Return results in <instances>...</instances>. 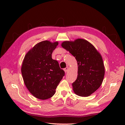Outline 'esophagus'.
I'll return each instance as SVG.
<instances>
[{
    "label": "esophagus",
    "mask_w": 125,
    "mask_h": 125,
    "mask_svg": "<svg viewBox=\"0 0 125 125\" xmlns=\"http://www.w3.org/2000/svg\"><path fill=\"white\" fill-rule=\"evenodd\" d=\"M68 70H69V68L68 67H66L64 69V70L65 71V73H67Z\"/></svg>",
    "instance_id": "obj_1"
}]
</instances>
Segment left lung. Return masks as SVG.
I'll use <instances>...</instances> for the list:
<instances>
[{
    "label": "left lung",
    "mask_w": 125,
    "mask_h": 125,
    "mask_svg": "<svg viewBox=\"0 0 125 125\" xmlns=\"http://www.w3.org/2000/svg\"><path fill=\"white\" fill-rule=\"evenodd\" d=\"M62 47L75 57L78 76L73 83V90L79 96H89L99 88L105 75L102 57L92 44L85 40L64 41Z\"/></svg>",
    "instance_id": "left-lung-1"
}]
</instances>
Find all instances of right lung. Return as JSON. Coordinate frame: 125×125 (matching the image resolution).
Returning <instances> with one entry per match:
<instances>
[{"instance_id": "1", "label": "right lung", "mask_w": 125, "mask_h": 125, "mask_svg": "<svg viewBox=\"0 0 125 125\" xmlns=\"http://www.w3.org/2000/svg\"><path fill=\"white\" fill-rule=\"evenodd\" d=\"M57 42L42 41L29 51L23 60L21 73L25 85L34 97L45 100L55 94L65 73L52 54Z\"/></svg>"}]
</instances>
